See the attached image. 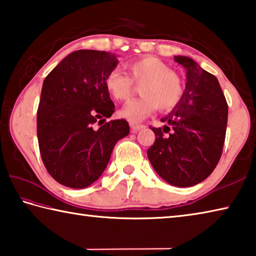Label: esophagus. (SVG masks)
I'll list each match as a JSON object with an SVG mask.
<instances>
[{"label":"esophagus","mask_w":256,"mask_h":256,"mask_svg":"<svg viewBox=\"0 0 256 256\" xmlns=\"http://www.w3.org/2000/svg\"><path fill=\"white\" fill-rule=\"evenodd\" d=\"M130 126H131V131L132 133H136L138 131H140L141 128H144V125H140V124H134V123H131L130 124Z\"/></svg>","instance_id":"obj_1"}]
</instances>
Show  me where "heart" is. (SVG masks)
Masks as SVG:
<instances>
[{
    "mask_svg": "<svg viewBox=\"0 0 256 256\" xmlns=\"http://www.w3.org/2000/svg\"><path fill=\"white\" fill-rule=\"evenodd\" d=\"M128 74L112 70L106 76L105 88L116 100H126L133 94L134 84H141L142 97L128 102L120 112L122 118L132 123L142 122L159 107L170 110L183 96V84L180 76L170 70L158 58H146L126 64Z\"/></svg>",
    "mask_w": 256,
    "mask_h": 256,
    "instance_id": "heart-1",
    "label": "heart"
}]
</instances>
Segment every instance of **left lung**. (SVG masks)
I'll use <instances>...</instances> for the list:
<instances>
[{
  "instance_id": "1",
  "label": "left lung",
  "mask_w": 256,
  "mask_h": 256,
  "mask_svg": "<svg viewBox=\"0 0 256 256\" xmlns=\"http://www.w3.org/2000/svg\"><path fill=\"white\" fill-rule=\"evenodd\" d=\"M174 60L186 70L185 90L174 110L160 120L168 125L151 128L156 140L146 154L168 184L188 188L204 180L219 162L228 105L214 74L188 56H174Z\"/></svg>"
}]
</instances>
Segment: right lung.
Returning a JSON list of instances; mask_svg holds the SVG:
<instances>
[{"label": "right lung", "instance_id": "1", "mask_svg": "<svg viewBox=\"0 0 256 256\" xmlns=\"http://www.w3.org/2000/svg\"><path fill=\"white\" fill-rule=\"evenodd\" d=\"M118 64L115 54L76 50L42 82L38 144L47 172L60 184L71 188L92 185L106 170L116 142L130 133L125 120L105 123L115 110L105 79Z\"/></svg>", "mask_w": 256, "mask_h": 256}]
</instances>
